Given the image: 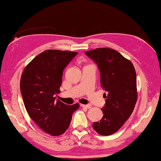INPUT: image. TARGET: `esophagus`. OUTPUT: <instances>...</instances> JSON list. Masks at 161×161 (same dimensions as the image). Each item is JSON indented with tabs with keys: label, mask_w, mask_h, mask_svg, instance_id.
I'll list each match as a JSON object with an SVG mask.
<instances>
[{
	"label": "esophagus",
	"mask_w": 161,
	"mask_h": 161,
	"mask_svg": "<svg viewBox=\"0 0 161 161\" xmlns=\"http://www.w3.org/2000/svg\"><path fill=\"white\" fill-rule=\"evenodd\" d=\"M80 106L83 108H90L91 107H92V105H91V104H87V105L80 104Z\"/></svg>",
	"instance_id": "obj_1"
}]
</instances>
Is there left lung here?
Instances as JSON below:
<instances>
[{"instance_id": "obj_1", "label": "left lung", "mask_w": 161, "mask_h": 161, "mask_svg": "<svg viewBox=\"0 0 161 161\" xmlns=\"http://www.w3.org/2000/svg\"><path fill=\"white\" fill-rule=\"evenodd\" d=\"M98 66L105 105L102 120L92 124L101 135L114 134L131 116L137 100V75L132 63L116 50L99 47L86 52Z\"/></svg>"}]
</instances>
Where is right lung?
Returning <instances> with one entry per match:
<instances>
[{"instance_id": "right-lung-1", "label": "right lung", "mask_w": 161, "mask_h": 161, "mask_svg": "<svg viewBox=\"0 0 161 161\" xmlns=\"http://www.w3.org/2000/svg\"><path fill=\"white\" fill-rule=\"evenodd\" d=\"M78 53L47 50L33 59L20 80L23 102L30 118L44 132L62 135L70 125L73 113L79 104L71 106L56 99L60 93L64 69Z\"/></svg>"}]
</instances>
